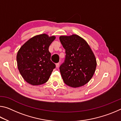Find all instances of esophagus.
<instances>
[{
    "label": "esophagus",
    "instance_id": "1",
    "mask_svg": "<svg viewBox=\"0 0 121 121\" xmlns=\"http://www.w3.org/2000/svg\"><path fill=\"white\" fill-rule=\"evenodd\" d=\"M56 68H58L59 66V63H56Z\"/></svg>",
    "mask_w": 121,
    "mask_h": 121
}]
</instances>
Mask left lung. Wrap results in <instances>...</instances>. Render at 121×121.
<instances>
[{"label": "left lung", "instance_id": "obj_1", "mask_svg": "<svg viewBox=\"0 0 121 121\" xmlns=\"http://www.w3.org/2000/svg\"><path fill=\"white\" fill-rule=\"evenodd\" d=\"M59 39L66 54L65 62L60 67L65 83L72 87L85 85L93 77L97 67L93 51L86 40L77 35L61 36Z\"/></svg>", "mask_w": 121, "mask_h": 121}]
</instances>
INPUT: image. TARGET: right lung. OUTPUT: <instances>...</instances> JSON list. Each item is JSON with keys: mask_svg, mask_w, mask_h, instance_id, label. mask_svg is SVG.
<instances>
[{"mask_svg": "<svg viewBox=\"0 0 121 121\" xmlns=\"http://www.w3.org/2000/svg\"><path fill=\"white\" fill-rule=\"evenodd\" d=\"M55 36L43 34L29 39L18 51L17 68L22 77L32 85H39L48 80L56 65L51 60L48 48Z\"/></svg>", "mask_w": 121, "mask_h": 121, "instance_id": "add662e5", "label": "right lung"}]
</instances>
